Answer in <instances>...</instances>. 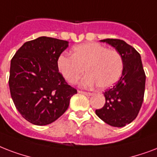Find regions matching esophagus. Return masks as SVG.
<instances>
[{"mask_svg":"<svg viewBox=\"0 0 157 157\" xmlns=\"http://www.w3.org/2000/svg\"><path fill=\"white\" fill-rule=\"evenodd\" d=\"M78 92L79 93H81V94H83V95H86V96H92V92H84V91H78Z\"/></svg>","mask_w":157,"mask_h":157,"instance_id":"esophagus-1","label":"esophagus"}]
</instances>
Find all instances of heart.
<instances>
[{
  "label": "heart",
  "mask_w": 157,
  "mask_h": 157,
  "mask_svg": "<svg viewBox=\"0 0 157 157\" xmlns=\"http://www.w3.org/2000/svg\"><path fill=\"white\" fill-rule=\"evenodd\" d=\"M57 65L59 72L70 83L77 82L85 69L87 75L80 84L84 87L97 84L101 89H106L115 84L124 70V61L120 52L115 49H106L97 42L75 46L73 56H59Z\"/></svg>",
  "instance_id": "heart-1"
}]
</instances>
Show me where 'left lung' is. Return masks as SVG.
<instances>
[{
    "label": "left lung",
    "instance_id": "8db88e82",
    "mask_svg": "<svg viewBox=\"0 0 157 157\" xmlns=\"http://www.w3.org/2000/svg\"><path fill=\"white\" fill-rule=\"evenodd\" d=\"M120 52L124 70L120 80L104 92L105 103L96 114L101 120L114 127H124L138 116L145 92L146 75L140 54L132 46L120 39L101 40Z\"/></svg>",
    "mask_w": 157,
    "mask_h": 157
}]
</instances>
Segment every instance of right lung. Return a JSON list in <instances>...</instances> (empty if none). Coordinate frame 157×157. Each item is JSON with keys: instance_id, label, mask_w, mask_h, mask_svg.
I'll return each instance as SVG.
<instances>
[{"instance_id": "add662e5", "label": "right lung", "mask_w": 157, "mask_h": 157, "mask_svg": "<svg viewBox=\"0 0 157 157\" xmlns=\"http://www.w3.org/2000/svg\"><path fill=\"white\" fill-rule=\"evenodd\" d=\"M69 42L40 37L26 42L10 62L9 86L20 115L36 125H47L61 116L77 90L59 72L57 60Z\"/></svg>"}]
</instances>
